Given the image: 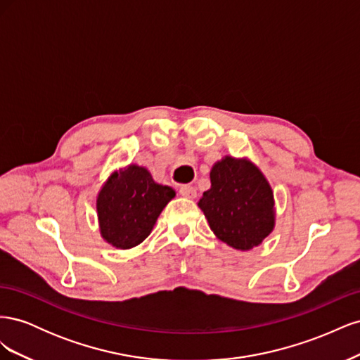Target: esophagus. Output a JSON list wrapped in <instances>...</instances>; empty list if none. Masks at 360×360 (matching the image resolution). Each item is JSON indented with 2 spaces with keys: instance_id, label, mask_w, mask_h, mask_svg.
<instances>
[{
  "instance_id": "1",
  "label": "esophagus",
  "mask_w": 360,
  "mask_h": 360,
  "mask_svg": "<svg viewBox=\"0 0 360 360\" xmlns=\"http://www.w3.org/2000/svg\"><path fill=\"white\" fill-rule=\"evenodd\" d=\"M180 195L188 200H193L197 197V191H195V188L189 186V184H183V186H180Z\"/></svg>"
}]
</instances>
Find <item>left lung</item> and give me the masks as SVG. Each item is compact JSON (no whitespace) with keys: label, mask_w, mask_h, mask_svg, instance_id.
I'll list each match as a JSON object with an SVG mask.
<instances>
[{"label":"left lung","mask_w":360,"mask_h":360,"mask_svg":"<svg viewBox=\"0 0 360 360\" xmlns=\"http://www.w3.org/2000/svg\"><path fill=\"white\" fill-rule=\"evenodd\" d=\"M209 191L198 207L214 236L238 250L263 243L275 228V198L270 183L252 160L225 156L210 171Z\"/></svg>","instance_id":"1"}]
</instances>
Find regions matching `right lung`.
Masks as SVG:
<instances>
[{
	"label": "right lung",
	"instance_id": "add662e5",
	"mask_svg": "<svg viewBox=\"0 0 360 360\" xmlns=\"http://www.w3.org/2000/svg\"><path fill=\"white\" fill-rule=\"evenodd\" d=\"M176 191L159 184L136 163L114 171L97 193L101 236L117 249H130L150 236L159 214Z\"/></svg>",
	"mask_w": 360,
	"mask_h": 360
}]
</instances>
